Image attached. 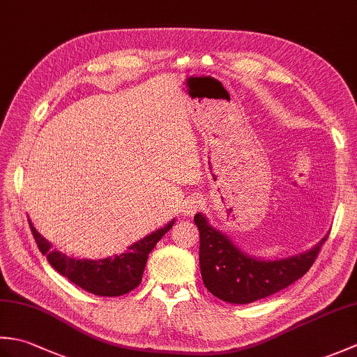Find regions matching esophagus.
Masks as SVG:
<instances>
[{
    "label": "esophagus",
    "mask_w": 357,
    "mask_h": 357,
    "mask_svg": "<svg viewBox=\"0 0 357 357\" xmlns=\"http://www.w3.org/2000/svg\"><path fill=\"white\" fill-rule=\"evenodd\" d=\"M202 206V201L198 196H188L183 204V213L187 216H193Z\"/></svg>",
    "instance_id": "1"
}]
</instances>
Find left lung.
<instances>
[{
    "instance_id": "obj_1",
    "label": "left lung",
    "mask_w": 357,
    "mask_h": 357,
    "mask_svg": "<svg viewBox=\"0 0 357 357\" xmlns=\"http://www.w3.org/2000/svg\"><path fill=\"white\" fill-rule=\"evenodd\" d=\"M199 230V267L207 290L229 304H250L284 290L302 278L316 261L328 236L301 255L265 261L242 252L202 213L195 215Z\"/></svg>"
}]
</instances>
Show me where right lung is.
<instances>
[{
  "label": "right lung",
  "instance_id": "right-lung-1",
  "mask_svg": "<svg viewBox=\"0 0 357 357\" xmlns=\"http://www.w3.org/2000/svg\"><path fill=\"white\" fill-rule=\"evenodd\" d=\"M174 219L162 229L135 242L124 253L92 261L75 259V257L58 252L56 248H52L50 242L36 231L32 221H29L36 245L44 256H47L52 267L59 275L69 279L70 282L81 287L82 290L96 296H105V298L123 296L141 284L149 253L161 241L164 234L172 229Z\"/></svg>",
  "mask_w": 357,
  "mask_h": 357
}]
</instances>
